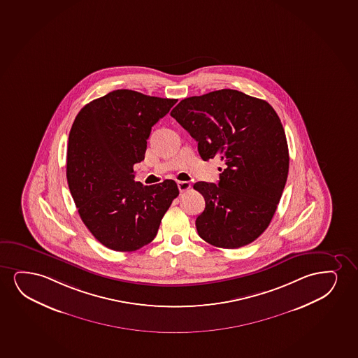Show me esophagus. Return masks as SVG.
Masks as SVG:
<instances>
[{"mask_svg":"<svg viewBox=\"0 0 358 358\" xmlns=\"http://www.w3.org/2000/svg\"><path fill=\"white\" fill-rule=\"evenodd\" d=\"M177 187H178L180 192L189 191V188H191V183L187 181H178L177 182Z\"/></svg>","mask_w":358,"mask_h":358,"instance_id":"esophagus-1","label":"esophagus"}]
</instances>
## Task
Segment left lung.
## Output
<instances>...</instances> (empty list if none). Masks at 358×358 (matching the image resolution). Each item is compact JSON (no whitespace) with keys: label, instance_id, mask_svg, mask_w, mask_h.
Masks as SVG:
<instances>
[{"label":"left lung","instance_id":"1","mask_svg":"<svg viewBox=\"0 0 358 358\" xmlns=\"http://www.w3.org/2000/svg\"><path fill=\"white\" fill-rule=\"evenodd\" d=\"M171 116L198 142L205 162L221 159L217 185L196 182L205 209L196 217L200 238L237 249L260 237L277 210L288 178L283 125L268 103L237 90L185 98Z\"/></svg>","mask_w":358,"mask_h":358}]
</instances>
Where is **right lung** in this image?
Returning a JSON list of instances; mask_svg holds the SVG:
<instances>
[{
    "instance_id": "1",
    "label": "right lung",
    "mask_w": 358,
    "mask_h": 358,
    "mask_svg": "<svg viewBox=\"0 0 358 358\" xmlns=\"http://www.w3.org/2000/svg\"><path fill=\"white\" fill-rule=\"evenodd\" d=\"M177 99L116 90L86 104L68 142L66 178L80 217L93 237L115 251H136L153 241L178 195L176 182L135 181L152 126Z\"/></svg>"
}]
</instances>
